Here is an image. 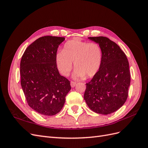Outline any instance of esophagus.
I'll return each instance as SVG.
<instances>
[{
    "mask_svg": "<svg viewBox=\"0 0 148 148\" xmlns=\"http://www.w3.org/2000/svg\"><path fill=\"white\" fill-rule=\"evenodd\" d=\"M70 84H71V86L72 87V88H73V87H75L76 86V84H77V83L75 82H70Z\"/></svg>",
    "mask_w": 148,
    "mask_h": 148,
    "instance_id": "esophagus-1",
    "label": "esophagus"
}]
</instances>
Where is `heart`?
Masks as SVG:
<instances>
[{"instance_id":"1","label":"heart","mask_w":148,"mask_h":148,"mask_svg":"<svg viewBox=\"0 0 148 148\" xmlns=\"http://www.w3.org/2000/svg\"><path fill=\"white\" fill-rule=\"evenodd\" d=\"M102 60V50L99 44L73 39L65 42L63 50L58 52L56 62L60 72L68 76L76 69L75 78H91L99 71Z\"/></svg>"}]
</instances>
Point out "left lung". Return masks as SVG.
Masks as SVG:
<instances>
[{
  "mask_svg": "<svg viewBox=\"0 0 148 148\" xmlns=\"http://www.w3.org/2000/svg\"><path fill=\"white\" fill-rule=\"evenodd\" d=\"M88 38L101 47L102 60L98 72L86 84L84 99L95 112L110 114L119 109L127 101L131 80L129 63L122 49L109 38Z\"/></svg>",
  "mask_w": 148,
  "mask_h": 148,
  "instance_id": "obj_1",
  "label": "left lung"
}]
</instances>
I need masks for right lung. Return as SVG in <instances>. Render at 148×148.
I'll return each instance as SVG.
<instances>
[{"label": "right lung", "mask_w": 148, "mask_h": 148, "mask_svg": "<svg viewBox=\"0 0 148 148\" xmlns=\"http://www.w3.org/2000/svg\"><path fill=\"white\" fill-rule=\"evenodd\" d=\"M65 38L46 36L26 48L20 62L21 85L29 106L47 116L58 114L71 89L70 81L61 76L56 56Z\"/></svg>", "instance_id": "obj_1"}]
</instances>
